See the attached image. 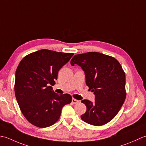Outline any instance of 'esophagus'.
I'll return each mask as SVG.
<instances>
[{"mask_svg":"<svg viewBox=\"0 0 146 146\" xmlns=\"http://www.w3.org/2000/svg\"><path fill=\"white\" fill-rule=\"evenodd\" d=\"M72 103L73 104H77V103H79V101L77 100L74 99V98H72Z\"/></svg>","mask_w":146,"mask_h":146,"instance_id":"obj_1","label":"esophagus"}]
</instances>
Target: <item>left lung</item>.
I'll use <instances>...</instances> for the list:
<instances>
[{
	"label": "left lung",
	"mask_w": 146,
	"mask_h": 146,
	"mask_svg": "<svg viewBox=\"0 0 146 146\" xmlns=\"http://www.w3.org/2000/svg\"><path fill=\"white\" fill-rule=\"evenodd\" d=\"M71 65H79L84 72L86 84L95 100H83L86 111L81 116L86 123L100 126L110 121L120 110L126 98L125 74L112 56L99 52L74 56Z\"/></svg>",
	"instance_id": "left-lung-1"
}]
</instances>
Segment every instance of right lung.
Instances as JSON below:
<instances>
[{"label":"right lung","instance_id":"right-lung-1","mask_svg":"<svg viewBox=\"0 0 146 146\" xmlns=\"http://www.w3.org/2000/svg\"><path fill=\"white\" fill-rule=\"evenodd\" d=\"M73 55L43 49L20 62L15 75V95L22 113L33 125H52L60 118L63 106L72 102L69 94H56L50 85L55 84L58 70Z\"/></svg>","mask_w":146,"mask_h":146}]
</instances>
